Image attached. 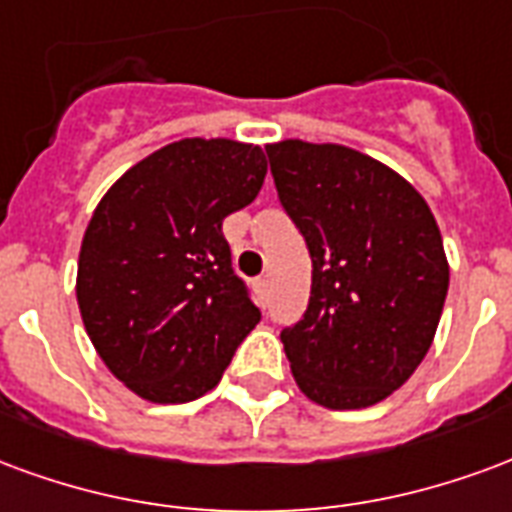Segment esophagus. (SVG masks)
Instances as JSON below:
<instances>
[{"mask_svg": "<svg viewBox=\"0 0 512 512\" xmlns=\"http://www.w3.org/2000/svg\"><path fill=\"white\" fill-rule=\"evenodd\" d=\"M267 278H259V281H256V297H259V302L261 305H264V302H267Z\"/></svg>", "mask_w": 512, "mask_h": 512, "instance_id": "34e87169", "label": "esophagus"}]
</instances>
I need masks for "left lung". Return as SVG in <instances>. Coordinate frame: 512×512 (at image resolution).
Returning <instances> with one entry per match:
<instances>
[{
    "label": "left lung",
    "mask_w": 512,
    "mask_h": 512,
    "mask_svg": "<svg viewBox=\"0 0 512 512\" xmlns=\"http://www.w3.org/2000/svg\"><path fill=\"white\" fill-rule=\"evenodd\" d=\"M283 210L311 253V300L281 333L313 404L365 409L423 363L450 264L431 207L398 171L343 144H267Z\"/></svg>",
    "instance_id": "1"
}]
</instances>
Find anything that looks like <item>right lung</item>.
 Here are the masks:
<instances>
[{"label":"right lung","instance_id":"right-lung-1","mask_svg":"<svg viewBox=\"0 0 512 512\" xmlns=\"http://www.w3.org/2000/svg\"><path fill=\"white\" fill-rule=\"evenodd\" d=\"M264 174L261 147L182 138L138 160L92 212L78 311L100 360L138 398L210 393L259 324L220 226L259 196Z\"/></svg>","mask_w":512,"mask_h":512}]
</instances>
